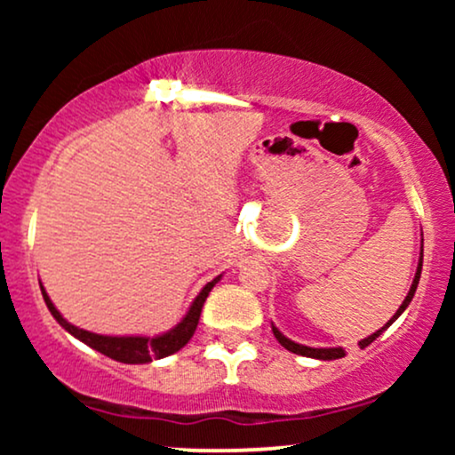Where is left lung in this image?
Returning <instances> with one entry per match:
<instances>
[{
	"instance_id": "1",
	"label": "left lung",
	"mask_w": 455,
	"mask_h": 455,
	"mask_svg": "<svg viewBox=\"0 0 455 455\" xmlns=\"http://www.w3.org/2000/svg\"><path fill=\"white\" fill-rule=\"evenodd\" d=\"M421 263H424V245H421V259H419V265H417V274H415V278H412V284H411V291H409V295H406V299L402 301V306L398 307V312H395L394 315V318H391V321L387 323V325L385 327H380L377 333H372V336H368L365 338V340H362L359 342V347H368V344H372L374 340H377V338L380 336V333L385 331V329H387L391 323L395 321V318H398L402 312L406 310V306L411 304V299H412V295H415V291H417V284H419V275H421ZM274 329V336H275V340H278L282 347L286 348V351H291V353H297V355H304V357H315V359H325V362H329V359H340V357H344V355H347V351H344V348H312V347H304V344H297V342H293V340H289V338H284L282 336V333L278 331V329L275 327H271Z\"/></svg>"
}]
</instances>
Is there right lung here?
I'll use <instances>...</instances> for the list:
<instances>
[{"label":"right lung","mask_w":455,"mask_h":455,"mask_svg":"<svg viewBox=\"0 0 455 455\" xmlns=\"http://www.w3.org/2000/svg\"><path fill=\"white\" fill-rule=\"evenodd\" d=\"M220 280V275H218L216 280L207 282L205 289L201 291V293L196 295V299L192 301L190 310H188V315L184 316V321L180 323L175 329H171V331L162 333V336H156V338H140V336H124V338H117V336H100V333H92V331H85V329H78L75 325H70V323L66 321L64 316L57 312V307L53 306V301L49 299V295H46L44 286H40L43 289V297L46 301V307L51 310V315L55 316V321L60 323L61 327L66 329V331H70L72 336L78 338L81 342H85L87 347L96 348L98 353L107 355V357L115 359V362H122V363H149L151 359H162V357H169V355H173L180 351V348H184L188 340H190L192 336H195L196 331V325H198V318H201V310H203V304H205L207 295H210V291L213 289V284Z\"/></svg>","instance_id":"1"}]
</instances>
